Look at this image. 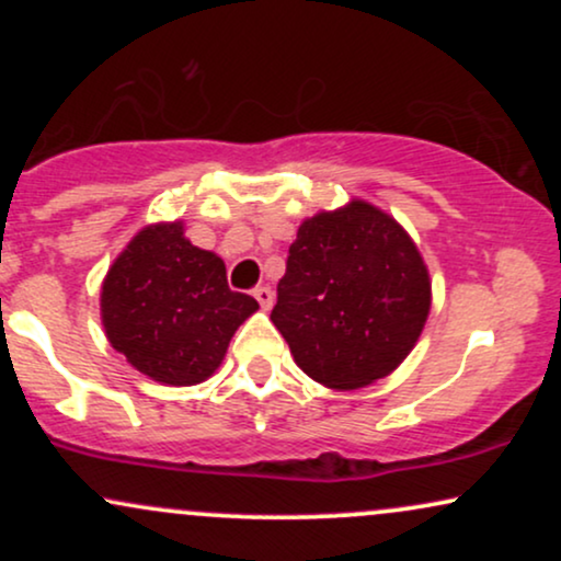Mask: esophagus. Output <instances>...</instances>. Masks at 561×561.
<instances>
[{
  "mask_svg": "<svg viewBox=\"0 0 561 561\" xmlns=\"http://www.w3.org/2000/svg\"><path fill=\"white\" fill-rule=\"evenodd\" d=\"M253 298L259 300V306L263 308V311H268V308L274 306V289L272 287H255Z\"/></svg>",
  "mask_w": 561,
  "mask_h": 561,
  "instance_id": "1",
  "label": "esophagus"
}]
</instances>
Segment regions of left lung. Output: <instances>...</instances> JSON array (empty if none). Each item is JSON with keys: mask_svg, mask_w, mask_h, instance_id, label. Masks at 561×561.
<instances>
[{"mask_svg": "<svg viewBox=\"0 0 561 561\" xmlns=\"http://www.w3.org/2000/svg\"><path fill=\"white\" fill-rule=\"evenodd\" d=\"M433 302L427 263L409 231L366 199L298 227L272 321L295 364L330 390L392 375L414 351Z\"/></svg>", "mask_w": 561, "mask_h": 561, "instance_id": "obj_1", "label": "left lung"}]
</instances>
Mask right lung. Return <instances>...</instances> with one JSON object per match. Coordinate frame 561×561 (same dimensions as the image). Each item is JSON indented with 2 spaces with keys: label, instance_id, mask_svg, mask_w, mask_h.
<instances>
[{
  "label": "right lung",
  "instance_id": "add662e5",
  "mask_svg": "<svg viewBox=\"0 0 561 561\" xmlns=\"http://www.w3.org/2000/svg\"><path fill=\"white\" fill-rule=\"evenodd\" d=\"M259 311L231 293L227 266L184 237V221L147 224L111 263L100 293L107 340L145 377L173 388L205 382L237 327Z\"/></svg>",
  "mask_w": 561,
  "mask_h": 561
}]
</instances>
